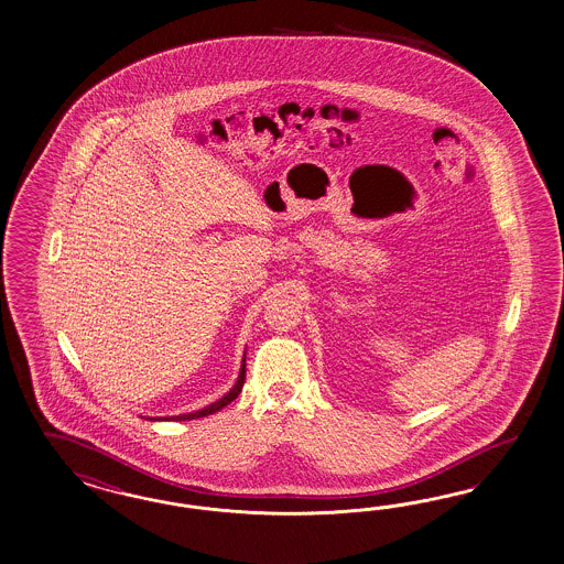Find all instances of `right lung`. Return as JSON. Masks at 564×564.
<instances>
[{
    "label": "right lung",
    "mask_w": 564,
    "mask_h": 564,
    "mask_svg": "<svg viewBox=\"0 0 564 564\" xmlns=\"http://www.w3.org/2000/svg\"><path fill=\"white\" fill-rule=\"evenodd\" d=\"M243 380H246V354H243V359H241V368H239L238 380H236V384L229 389V393L223 394L221 399H217L215 403H210V405H206L203 410L198 411H189V413H180V415H171V417H147V420H151V422H156V420H173V422H182V420H198V417H205V415H210V413H215V411L223 410L225 405H229L239 393H241V387H243Z\"/></svg>",
    "instance_id": "obj_1"
}]
</instances>
